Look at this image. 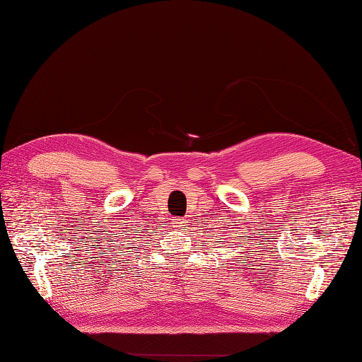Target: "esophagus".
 <instances>
[{
	"mask_svg": "<svg viewBox=\"0 0 362 362\" xmlns=\"http://www.w3.org/2000/svg\"><path fill=\"white\" fill-rule=\"evenodd\" d=\"M190 222L187 220V217H176L173 218V226L178 228V230H184Z\"/></svg>",
	"mask_w": 362,
	"mask_h": 362,
	"instance_id": "34e87169",
	"label": "esophagus"
}]
</instances>
